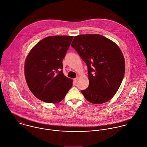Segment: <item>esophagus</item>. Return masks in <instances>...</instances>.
I'll return each mask as SVG.
<instances>
[{
	"label": "esophagus",
	"instance_id": "34e87169",
	"mask_svg": "<svg viewBox=\"0 0 147 147\" xmlns=\"http://www.w3.org/2000/svg\"><path fill=\"white\" fill-rule=\"evenodd\" d=\"M78 79H79V77H77V78H76L74 80V82H76H76L78 81Z\"/></svg>",
	"mask_w": 147,
	"mask_h": 147
}]
</instances>
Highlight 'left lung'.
Returning <instances> with one entry per match:
<instances>
[{"label": "left lung", "mask_w": 147, "mask_h": 147, "mask_svg": "<svg viewBox=\"0 0 147 147\" xmlns=\"http://www.w3.org/2000/svg\"><path fill=\"white\" fill-rule=\"evenodd\" d=\"M71 47L88 67L89 86L81 92L91 103L110 100L119 88L125 72V60L117 44L98 34L74 37Z\"/></svg>", "instance_id": "obj_1"}]
</instances>
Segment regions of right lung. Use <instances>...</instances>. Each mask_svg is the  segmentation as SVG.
I'll return each instance as SVG.
<instances>
[{
  "label": "right lung",
  "instance_id": "right-lung-1",
  "mask_svg": "<svg viewBox=\"0 0 147 147\" xmlns=\"http://www.w3.org/2000/svg\"><path fill=\"white\" fill-rule=\"evenodd\" d=\"M73 36H48L30 51L24 65L25 78L32 94L51 103L62 100L72 87L73 80L64 76L62 59Z\"/></svg>",
  "mask_w": 147,
  "mask_h": 147
}]
</instances>
